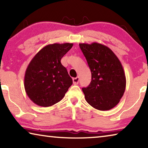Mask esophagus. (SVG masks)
Returning a JSON list of instances; mask_svg holds the SVG:
<instances>
[{"label": "esophagus", "instance_id": "obj_1", "mask_svg": "<svg viewBox=\"0 0 148 148\" xmlns=\"http://www.w3.org/2000/svg\"><path fill=\"white\" fill-rule=\"evenodd\" d=\"M79 77H74V78H73V84L74 85H77L79 83Z\"/></svg>", "mask_w": 148, "mask_h": 148}]
</instances>
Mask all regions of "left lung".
<instances>
[{"label": "left lung", "mask_w": 148, "mask_h": 148, "mask_svg": "<svg viewBox=\"0 0 148 148\" xmlns=\"http://www.w3.org/2000/svg\"><path fill=\"white\" fill-rule=\"evenodd\" d=\"M91 72V82L82 88L86 101L95 109L113 108L124 94L126 77L121 62L109 47L93 42L79 44Z\"/></svg>", "instance_id": "1"}]
</instances>
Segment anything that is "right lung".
<instances>
[{
    "label": "right lung",
    "mask_w": 148,
    "mask_h": 148,
    "mask_svg": "<svg viewBox=\"0 0 148 148\" xmlns=\"http://www.w3.org/2000/svg\"><path fill=\"white\" fill-rule=\"evenodd\" d=\"M73 44L47 45L37 53L25 71L24 86L31 101L48 107L61 101L72 84L66 69L61 62Z\"/></svg>",
    "instance_id": "1"
}]
</instances>
